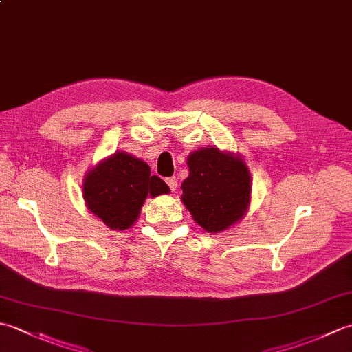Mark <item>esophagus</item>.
<instances>
[{
	"mask_svg": "<svg viewBox=\"0 0 352 352\" xmlns=\"http://www.w3.org/2000/svg\"><path fill=\"white\" fill-rule=\"evenodd\" d=\"M166 183H168L169 189H170L172 192H175V190H177V178H175V177H169V178H166Z\"/></svg>",
	"mask_w": 352,
	"mask_h": 352,
	"instance_id": "34e87169",
	"label": "esophagus"
}]
</instances>
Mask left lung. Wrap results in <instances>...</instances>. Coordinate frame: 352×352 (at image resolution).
I'll use <instances>...</instances> for the list:
<instances>
[{
	"label": "left lung",
	"mask_w": 352,
	"mask_h": 352,
	"mask_svg": "<svg viewBox=\"0 0 352 352\" xmlns=\"http://www.w3.org/2000/svg\"><path fill=\"white\" fill-rule=\"evenodd\" d=\"M188 166L182 199L198 226L218 233L242 218L250 204L251 178L239 157L204 148L189 155Z\"/></svg>",
	"instance_id": "8db88e82"
}]
</instances>
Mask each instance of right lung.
Wrapping results in <instances>:
<instances>
[{
	"label": "right lung",
	"mask_w": 352,
	"mask_h": 352,
	"mask_svg": "<svg viewBox=\"0 0 352 352\" xmlns=\"http://www.w3.org/2000/svg\"><path fill=\"white\" fill-rule=\"evenodd\" d=\"M168 192V184L151 175L145 162L125 153H116L89 170L83 184L87 208L111 230L130 228L148 195Z\"/></svg>",
	"instance_id": "right-lung-1"
}]
</instances>
